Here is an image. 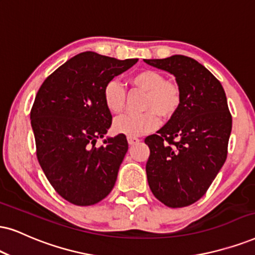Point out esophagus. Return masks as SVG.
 <instances>
[{
    "mask_svg": "<svg viewBox=\"0 0 255 255\" xmlns=\"http://www.w3.org/2000/svg\"><path fill=\"white\" fill-rule=\"evenodd\" d=\"M127 141H128V143L130 144V146H133V144H136V143L140 142V140H138V138L135 137V136H127Z\"/></svg>",
    "mask_w": 255,
    "mask_h": 255,
    "instance_id": "1",
    "label": "esophagus"
}]
</instances>
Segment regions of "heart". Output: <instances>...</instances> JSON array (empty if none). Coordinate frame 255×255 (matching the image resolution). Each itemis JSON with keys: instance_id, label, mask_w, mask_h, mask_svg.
Instances as JSON below:
<instances>
[{"instance_id": "b5f03b06", "label": "heart", "mask_w": 255, "mask_h": 255, "mask_svg": "<svg viewBox=\"0 0 255 255\" xmlns=\"http://www.w3.org/2000/svg\"><path fill=\"white\" fill-rule=\"evenodd\" d=\"M131 81L138 88L147 92L142 114H125L115 119L113 128L119 134L127 136H141L156 129L160 125L161 117L168 118L178 111L180 101V90L174 83L167 82L160 72L151 69L141 70L135 74ZM105 104L113 114L124 111L126 102V89L117 79L107 82L104 88Z\"/></svg>"}]
</instances>
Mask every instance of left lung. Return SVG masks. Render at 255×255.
Here are the masks:
<instances>
[{
	"mask_svg": "<svg viewBox=\"0 0 255 255\" xmlns=\"http://www.w3.org/2000/svg\"><path fill=\"white\" fill-rule=\"evenodd\" d=\"M175 76L180 106L149 147L146 172L151 193L172 208L194 204L205 195L227 157L232 117L221 83L188 56L143 60Z\"/></svg>",
	"mask_w": 255,
	"mask_h": 255,
	"instance_id": "1",
	"label": "left lung"
}]
</instances>
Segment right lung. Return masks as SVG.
I'll return each mask as SVG.
<instances>
[{
    "mask_svg": "<svg viewBox=\"0 0 255 255\" xmlns=\"http://www.w3.org/2000/svg\"><path fill=\"white\" fill-rule=\"evenodd\" d=\"M136 62L85 51L38 89L30 113L38 163L54 189L74 205L98 204L115 185L128 142L119 134L95 147L112 125L104 88Z\"/></svg>",
    "mask_w": 255,
    "mask_h": 255,
    "instance_id": "1",
    "label": "right lung"
}]
</instances>
